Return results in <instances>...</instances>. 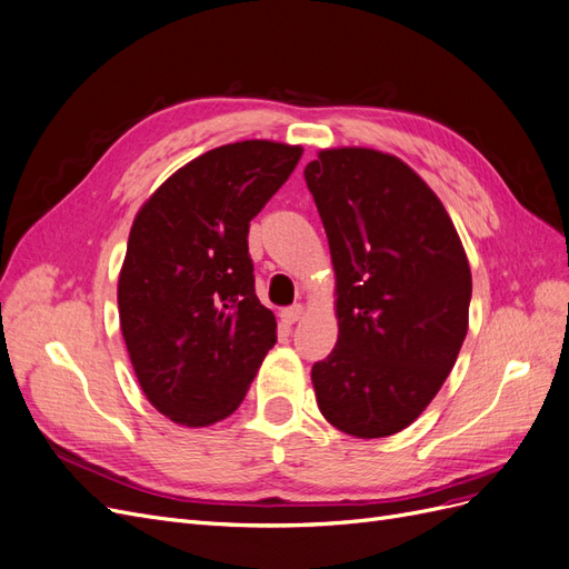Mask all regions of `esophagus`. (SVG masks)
I'll return each instance as SVG.
<instances>
[{"instance_id":"obj_1","label":"esophagus","mask_w":569,"mask_h":569,"mask_svg":"<svg viewBox=\"0 0 569 569\" xmlns=\"http://www.w3.org/2000/svg\"><path fill=\"white\" fill-rule=\"evenodd\" d=\"M301 316H303V306H301V303L291 306V308H284V311L280 313V318H282L287 325H295L297 320H301Z\"/></svg>"}]
</instances>
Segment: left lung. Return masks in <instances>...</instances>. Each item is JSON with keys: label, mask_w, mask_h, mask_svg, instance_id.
<instances>
[{"label": "left lung", "mask_w": 569, "mask_h": 569, "mask_svg": "<svg viewBox=\"0 0 569 569\" xmlns=\"http://www.w3.org/2000/svg\"><path fill=\"white\" fill-rule=\"evenodd\" d=\"M330 242L337 347L313 366L339 432L380 439L432 403L468 335L472 272L449 211L416 170L368 147L303 170Z\"/></svg>", "instance_id": "left-lung-1"}]
</instances>
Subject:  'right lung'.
<instances>
[{
    "instance_id": "obj_1",
    "label": "right lung",
    "mask_w": 569,
    "mask_h": 569,
    "mask_svg": "<svg viewBox=\"0 0 569 569\" xmlns=\"http://www.w3.org/2000/svg\"><path fill=\"white\" fill-rule=\"evenodd\" d=\"M301 144L244 140L184 163L137 211L118 272V316L149 403L184 427L239 408L278 341L253 291L249 222Z\"/></svg>"
}]
</instances>
